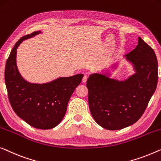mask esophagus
Returning <instances> with one entry per match:
<instances>
[{
  "instance_id": "34e87169",
  "label": "esophagus",
  "mask_w": 161,
  "mask_h": 161,
  "mask_svg": "<svg viewBox=\"0 0 161 161\" xmlns=\"http://www.w3.org/2000/svg\"><path fill=\"white\" fill-rule=\"evenodd\" d=\"M87 79H88V76L87 75H84V76H83V79H82V82L83 83H85L86 82V80H87Z\"/></svg>"
}]
</instances>
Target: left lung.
Returning a JSON list of instances; mask_svg holds the SVG:
<instances>
[{"mask_svg": "<svg viewBox=\"0 0 161 161\" xmlns=\"http://www.w3.org/2000/svg\"><path fill=\"white\" fill-rule=\"evenodd\" d=\"M125 57L136 73L124 81L94 73L86 82L91 113L100 126L120 130L136 123L145 111L158 84L155 52L140 37L138 45Z\"/></svg>", "mask_w": 161, "mask_h": 161, "instance_id": "left-lung-1", "label": "left lung"}]
</instances>
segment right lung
<instances>
[{
    "label": "right lung",
    "mask_w": 161,
    "mask_h": 161,
    "mask_svg": "<svg viewBox=\"0 0 161 161\" xmlns=\"http://www.w3.org/2000/svg\"><path fill=\"white\" fill-rule=\"evenodd\" d=\"M39 32L26 35L16 43L6 63L5 83L9 102L19 117L36 129H51L63 119L69 98L83 75L59 78L45 84L25 80L16 64L17 48L23 41Z\"/></svg>",
    "instance_id": "obj_1"
}]
</instances>
